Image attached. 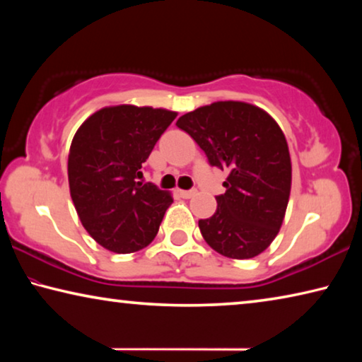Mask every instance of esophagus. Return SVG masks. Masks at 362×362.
Segmentation results:
<instances>
[{
  "label": "esophagus",
  "mask_w": 362,
  "mask_h": 362,
  "mask_svg": "<svg viewBox=\"0 0 362 362\" xmlns=\"http://www.w3.org/2000/svg\"><path fill=\"white\" fill-rule=\"evenodd\" d=\"M179 194H180V198H183V199H189V198H193L196 192H194V189H179Z\"/></svg>",
  "instance_id": "34e87169"
}]
</instances>
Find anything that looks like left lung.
I'll use <instances>...</instances> for the list:
<instances>
[{
    "label": "left lung",
    "instance_id": "obj_1",
    "mask_svg": "<svg viewBox=\"0 0 362 362\" xmlns=\"http://www.w3.org/2000/svg\"><path fill=\"white\" fill-rule=\"evenodd\" d=\"M177 126L204 150L211 166L228 170L217 211L199 220L204 241L228 259L262 254L279 233L292 185L289 146L265 110L220 100L185 113Z\"/></svg>",
    "mask_w": 362,
    "mask_h": 362
}]
</instances>
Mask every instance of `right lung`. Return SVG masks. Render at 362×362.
Instances as JSON below:
<instances>
[{
    "mask_svg": "<svg viewBox=\"0 0 362 362\" xmlns=\"http://www.w3.org/2000/svg\"><path fill=\"white\" fill-rule=\"evenodd\" d=\"M175 116L166 108L103 107L78 127L71 140V201L86 231L110 252L131 254L148 246L174 203L169 192L137 179Z\"/></svg>",
    "mask_w": 362,
    "mask_h": 362,
    "instance_id": "add662e5",
    "label": "right lung"
}]
</instances>
